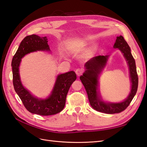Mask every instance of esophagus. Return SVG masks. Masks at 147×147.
Instances as JSON below:
<instances>
[{
	"label": "esophagus",
	"mask_w": 147,
	"mask_h": 147,
	"mask_svg": "<svg viewBox=\"0 0 147 147\" xmlns=\"http://www.w3.org/2000/svg\"><path fill=\"white\" fill-rule=\"evenodd\" d=\"M76 74H77L78 76H80L81 75H82L83 73H84V69L83 68H78L75 71Z\"/></svg>",
	"instance_id": "esophagus-1"
}]
</instances>
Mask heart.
Here are the masks:
<instances>
[{
    "mask_svg": "<svg viewBox=\"0 0 147 147\" xmlns=\"http://www.w3.org/2000/svg\"><path fill=\"white\" fill-rule=\"evenodd\" d=\"M74 41H72V40H71V41H69V42H67V45L69 46V47H72V46H73V44H74Z\"/></svg>",
    "mask_w": 147,
    "mask_h": 147,
    "instance_id": "obj_1",
    "label": "heart"
}]
</instances>
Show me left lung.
Returning a JSON list of instances; mask_svg holds the SVG:
<instances>
[{"mask_svg": "<svg viewBox=\"0 0 147 147\" xmlns=\"http://www.w3.org/2000/svg\"><path fill=\"white\" fill-rule=\"evenodd\" d=\"M114 47L118 48L123 53L129 65L131 90L125 100L120 103H105L100 99L98 95V74L104 67L109 55H98L92 58L85 64L86 70L80 80L88 95L90 104L92 107L98 112L105 114L120 113L125 110L130 104L137 92L138 85V77L137 74L135 61L131 53L130 47L123 36L117 37Z\"/></svg>", "mask_w": 147, "mask_h": 147, "instance_id": "left-lung-1", "label": "left lung"}]
</instances>
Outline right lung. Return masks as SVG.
Segmentation results:
<instances>
[{"instance_id":"1","label":"right lung","mask_w":147,"mask_h":147,"mask_svg":"<svg viewBox=\"0 0 147 147\" xmlns=\"http://www.w3.org/2000/svg\"><path fill=\"white\" fill-rule=\"evenodd\" d=\"M47 38L36 35L26 36L22 40L12 60V82L16 92L20 96L24 107L31 113L41 115H54L64 109L66 96L71 85L76 80L74 71L61 74L57 76L54 88L49 97L41 100L34 97L22 85L20 74L21 58L28 53L37 51H50Z\"/></svg>"}]
</instances>
